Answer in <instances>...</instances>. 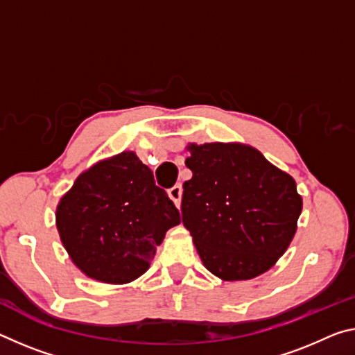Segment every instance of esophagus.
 <instances>
[{
	"instance_id": "obj_1",
	"label": "esophagus",
	"mask_w": 355,
	"mask_h": 355,
	"mask_svg": "<svg viewBox=\"0 0 355 355\" xmlns=\"http://www.w3.org/2000/svg\"><path fill=\"white\" fill-rule=\"evenodd\" d=\"M182 194H183L182 184H175V187L168 189V198L172 199L173 204H175L178 208H180V204H182Z\"/></svg>"
}]
</instances>
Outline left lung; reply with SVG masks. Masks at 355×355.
Here are the masks:
<instances>
[{
    "label": "left lung",
    "instance_id": "8db88e82",
    "mask_svg": "<svg viewBox=\"0 0 355 355\" xmlns=\"http://www.w3.org/2000/svg\"><path fill=\"white\" fill-rule=\"evenodd\" d=\"M182 218L200 261L224 281L266 273L289 248L303 200L295 180L240 142L188 144Z\"/></svg>",
    "mask_w": 355,
    "mask_h": 355
}]
</instances>
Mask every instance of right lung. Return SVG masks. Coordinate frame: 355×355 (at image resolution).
Returning a JSON list of instances; mask_svg holds the SVG:
<instances>
[{"label":"right lung","instance_id":"add662e5","mask_svg":"<svg viewBox=\"0 0 355 355\" xmlns=\"http://www.w3.org/2000/svg\"><path fill=\"white\" fill-rule=\"evenodd\" d=\"M180 213L136 151L88 167L56 205L60 240L74 266L99 283L126 284L150 267Z\"/></svg>","mask_w":355,"mask_h":355}]
</instances>
